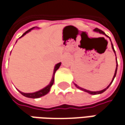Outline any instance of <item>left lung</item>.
Returning <instances> with one entry per match:
<instances>
[{"label":"left lung","instance_id":"1","mask_svg":"<svg viewBox=\"0 0 125 125\" xmlns=\"http://www.w3.org/2000/svg\"><path fill=\"white\" fill-rule=\"evenodd\" d=\"M94 31L96 32H99L100 33H102V34H104V35H105V33L103 31H101L100 29H99V28H96L94 30ZM112 49H113V50L115 51V50H114V47H113V45H112ZM115 55H116V54H115ZM117 67H116V70H115V75H114V77H113V79H112V82L110 83V84L108 85L105 89H104V90H101V91H98V92H92V91H90V90H85V89H83V88H82V87H79V86H77V85H76V84H75V86L77 87V88H79V89H80V90H83V91H85V92H87V93H88L91 94H101L103 93H104L109 87H110V85H111L112 83L113 82V80H114V79H115V76H116V74H117Z\"/></svg>","mask_w":125,"mask_h":125}]
</instances>
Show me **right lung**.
Segmentation results:
<instances>
[{
  "label": "right lung",
  "instance_id": "obj_1",
  "mask_svg": "<svg viewBox=\"0 0 125 125\" xmlns=\"http://www.w3.org/2000/svg\"><path fill=\"white\" fill-rule=\"evenodd\" d=\"M32 28H32L31 29H29L28 31H27L25 33H23V35H22V36H23L24 35H25L27 32L31 31V30H32ZM22 36H21V37H22ZM60 65H61V62H59V63H58V64L55 65V69H54V73H53V76H52V80H51L50 83L49 85H48L47 87H45V88H43V89L41 90H39V91L35 92V93H22V92H20V93L22 94V95H24L25 97H30V98H38V97H42V96H44V95H45L46 94L48 93L50 90V87H52V85H53V83H54V75H55V73L56 70L60 67Z\"/></svg>",
  "mask_w": 125,
  "mask_h": 125
}]
</instances>
